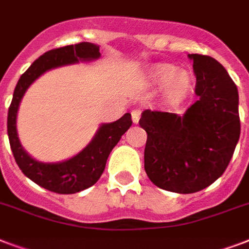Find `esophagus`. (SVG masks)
Returning <instances> with one entry per match:
<instances>
[{"instance_id": "esophagus-1", "label": "esophagus", "mask_w": 249, "mask_h": 249, "mask_svg": "<svg viewBox=\"0 0 249 249\" xmlns=\"http://www.w3.org/2000/svg\"><path fill=\"white\" fill-rule=\"evenodd\" d=\"M141 119V109L136 108V109H133L132 111V120L134 124H138V121H140Z\"/></svg>"}]
</instances>
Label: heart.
I'll return each mask as SVG.
<instances>
[{
  "label": "heart",
  "mask_w": 249,
  "mask_h": 249,
  "mask_svg": "<svg viewBox=\"0 0 249 249\" xmlns=\"http://www.w3.org/2000/svg\"><path fill=\"white\" fill-rule=\"evenodd\" d=\"M154 80L158 85H165L166 98L172 103H179L185 99L191 89V77L187 72H177L172 66H161L154 72Z\"/></svg>",
  "instance_id": "heart-1"
}]
</instances>
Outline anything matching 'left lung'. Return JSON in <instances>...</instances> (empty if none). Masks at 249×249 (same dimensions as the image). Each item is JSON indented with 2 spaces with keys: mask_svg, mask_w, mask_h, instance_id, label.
<instances>
[{
  "mask_svg": "<svg viewBox=\"0 0 249 249\" xmlns=\"http://www.w3.org/2000/svg\"><path fill=\"white\" fill-rule=\"evenodd\" d=\"M197 101L182 116L144 109V170L154 185L178 194L208 187L224 174L240 136L239 94L212 56L189 54Z\"/></svg>",
  "mask_w": 249,
  "mask_h": 249,
  "instance_id": "8db88e82",
  "label": "left lung"
}]
</instances>
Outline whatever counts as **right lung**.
I'll return each mask as SVG.
<instances>
[{
    "label": "right lung",
    "mask_w": 249,
    "mask_h": 249,
    "mask_svg": "<svg viewBox=\"0 0 249 249\" xmlns=\"http://www.w3.org/2000/svg\"><path fill=\"white\" fill-rule=\"evenodd\" d=\"M99 56V46L90 42L49 50L31 64L20 76L14 90L7 113V134L13 155L24 176L53 193L76 194L93 186L101 178L112 148L132 126V116L130 113H125L119 120L102 124L89 144L71 159L58 163H42L33 159L21 146L17 130L18 109L27 89L46 71L79 62H91Z\"/></svg>",
    "instance_id": "right-lung-1"
}]
</instances>
